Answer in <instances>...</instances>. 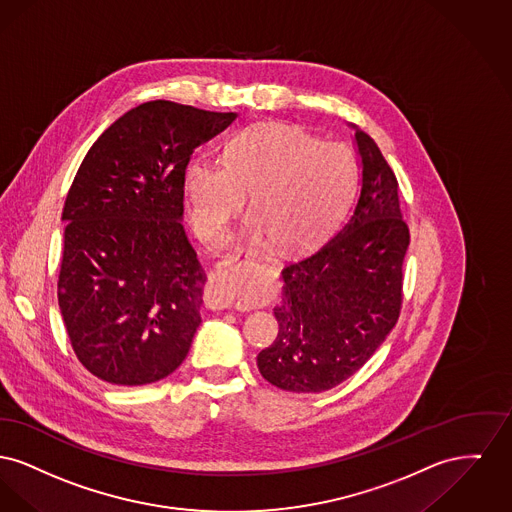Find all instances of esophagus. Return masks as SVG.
<instances>
[{"label": "esophagus", "mask_w": 512, "mask_h": 512, "mask_svg": "<svg viewBox=\"0 0 512 512\" xmlns=\"http://www.w3.org/2000/svg\"><path fill=\"white\" fill-rule=\"evenodd\" d=\"M248 262H252L248 254H237L223 260L217 266L216 273L212 275L210 291L206 295V302L212 310H225V308L239 306L237 293H235V279H237V271Z\"/></svg>", "instance_id": "obj_1"}]
</instances>
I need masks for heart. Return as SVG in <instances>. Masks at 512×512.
I'll list each match as a JSON object with an SVG mask.
<instances>
[{"label":"heart","mask_w":512,"mask_h":512,"mask_svg":"<svg viewBox=\"0 0 512 512\" xmlns=\"http://www.w3.org/2000/svg\"><path fill=\"white\" fill-rule=\"evenodd\" d=\"M354 162L341 144L287 123H256L233 136L223 162L194 158L185 169L190 217L206 241H219L250 192L244 241L285 250L316 243L345 212Z\"/></svg>","instance_id":"1"}]
</instances>
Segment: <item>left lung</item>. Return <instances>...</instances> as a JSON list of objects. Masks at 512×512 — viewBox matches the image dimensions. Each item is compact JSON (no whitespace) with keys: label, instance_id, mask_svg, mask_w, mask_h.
<instances>
[{"label":"left lung","instance_id":"obj_1","mask_svg":"<svg viewBox=\"0 0 512 512\" xmlns=\"http://www.w3.org/2000/svg\"><path fill=\"white\" fill-rule=\"evenodd\" d=\"M362 179L343 227L322 246L287 262L273 308L279 333L258 354L271 385L322 393L358 372L391 333L403 304L410 243L399 183L372 136L354 129Z\"/></svg>","mask_w":512,"mask_h":512}]
</instances>
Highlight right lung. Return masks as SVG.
<instances>
[{"instance_id":"1","label":"right lung","mask_w":512,"mask_h":512,"mask_svg":"<svg viewBox=\"0 0 512 512\" xmlns=\"http://www.w3.org/2000/svg\"><path fill=\"white\" fill-rule=\"evenodd\" d=\"M235 119L154 100L84 156L61 216L57 300L77 358L102 381L154 383L187 358L206 273L181 223L185 169Z\"/></svg>"}]
</instances>
